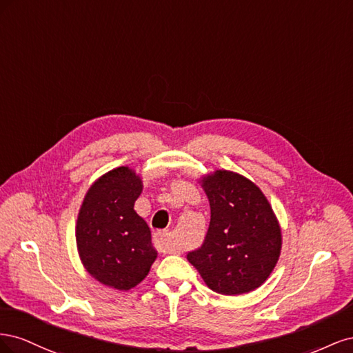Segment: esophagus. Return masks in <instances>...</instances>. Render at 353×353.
Masks as SVG:
<instances>
[{
    "instance_id": "obj_1",
    "label": "esophagus",
    "mask_w": 353,
    "mask_h": 353,
    "mask_svg": "<svg viewBox=\"0 0 353 353\" xmlns=\"http://www.w3.org/2000/svg\"><path fill=\"white\" fill-rule=\"evenodd\" d=\"M153 243L160 252H163V253H174L175 252V249L170 245L168 231H156L153 234Z\"/></svg>"
}]
</instances>
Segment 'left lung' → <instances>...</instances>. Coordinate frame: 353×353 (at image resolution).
Instances as JSON below:
<instances>
[{
	"label": "left lung",
	"instance_id": "8db88e82",
	"mask_svg": "<svg viewBox=\"0 0 353 353\" xmlns=\"http://www.w3.org/2000/svg\"><path fill=\"white\" fill-rule=\"evenodd\" d=\"M210 223L200 248L187 253L210 290L243 294L272 272L281 250V231L272 208L252 181L230 170L203 178Z\"/></svg>",
	"mask_w": 353,
	"mask_h": 353
}]
</instances>
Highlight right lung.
I'll use <instances>...</instances> for the list:
<instances>
[{
	"mask_svg": "<svg viewBox=\"0 0 353 353\" xmlns=\"http://www.w3.org/2000/svg\"><path fill=\"white\" fill-rule=\"evenodd\" d=\"M140 176L116 168L91 185L79 210L77 244L82 263L100 283L130 290L141 283L157 258L152 231L134 210Z\"/></svg>",
	"mask_w": 353,
	"mask_h": 353,
	"instance_id": "1",
	"label": "right lung"
}]
</instances>
